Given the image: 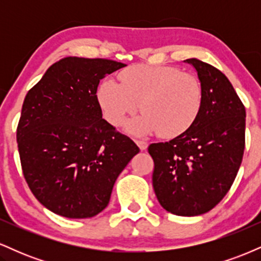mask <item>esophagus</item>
<instances>
[{"mask_svg": "<svg viewBox=\"0 0 261 261\" xmlns=\"http://www.w3.org/2000/svg\"><path fill=\"white\" fill-rule=\"evenodd\" d=\"M136 145L139 146L141 151H145V149L148 147V143L145 142V141H141V140H136Z\"/></svg>", "mask_w": 261, "mask_h": 261, "instance_id": "esophagus-1", "label": "esophagus"}]
</instances>
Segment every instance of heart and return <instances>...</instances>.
I'll return each instance as SVG.
<instances>
[{
    "instance_id": "obj_1",
    "label": "heart",
    "mask_w": 261,
    "mask_h": 261,
    "mask_svg": "<svg viewBox=\"0 0 261 261\" xmlns=\"http://www.w3.org/2000/svg\"><path fill=\"white\" fill-rule=\"evenodd\" d=\"M120 83L106 79L97 89V99L104 119L121 126L140 108L145 112L128 122L135 135L158 133L174 139L195 124L203 103L200 80L173 66L134 65L119 74Z\"/></svg>"
}]
</instances>
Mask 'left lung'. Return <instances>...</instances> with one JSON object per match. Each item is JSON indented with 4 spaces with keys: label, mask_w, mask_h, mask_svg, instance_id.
I'll list each match as a JSON object with an SVG mask.
<instances>
[{
    "label": "left lung",
    "mask_w": 261,
    "mask_h": 261,
    "mask_svg": "<svg viewBox=\"0 0 261 261\" xmlns=\"http://www.w3.org/2000/svg\"><path fill=\"white\" fill-rule=\"evenodd\" d=\"M195 67L203 88L199 118L187 133L169 142L151 143L152 182L164 210L178 216H199L226 196L243 160L245 108L229 80L197 59Z\"/></svg>",
    "instance_id": "obj_1"
}]
</instances>
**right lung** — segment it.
I'll return each mask as SVG.
<instances>
[{
	"instance_id": "1",
	"label": "right lung",
	"mask_w": 261,
	"mask_h": 261,
	"mask_svg": "<svg viewBox=\"0 0 261 261\" xmlns=\"http://www.w3.org/2000/svg\"><path fill=\"white\" fill-rule=\"evenodd\" d=\"M126 66L107 59L65 58L29 89L17 127L27 184L41 205L67 218H88L109 203L136 143L103 119L97 88Z\"/></svg>"
}]
</instances>
